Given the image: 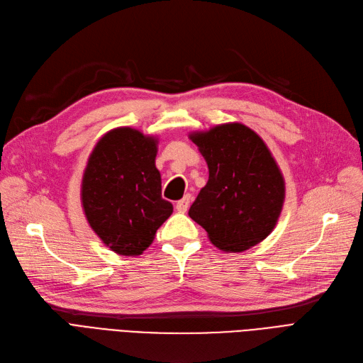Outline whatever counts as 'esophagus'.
I'll return each instance as SVG.
<instances>
[{
	"label": "esophagus",
	"mask_w": 363,
	"mask_h": 363,
	"mask_svg": "<svg viewBox=\"0 0 363 363\" xmlns=\"http://www.w3.org/2000/svg\"><path fill=\"white\" fill-rule=\"evenodd\" d=\"M190 202H191V197L190 196H184L181 200H178L177 205H174V208H177L178 212L184 213V212H186V209H189Z\"/></svg>",
	"instance_id": "esophagus-1"
}]
</instances>
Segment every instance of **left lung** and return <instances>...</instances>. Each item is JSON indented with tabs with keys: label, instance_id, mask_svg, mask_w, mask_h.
I'll return each instance as SVG.
<instances>
[{
	"label": "left lung",
	"instance_id": "obj_1",
	"mask_svg": "<svg viewBox=\"0 0 363 363\" xmlns=\"http://www.w3.org/2000/svg\"><path fill=\"white\" fill-rule=\"evenodd\" d=\"M189 138L209 169L189 216L224 252L260 244L275 229L286 199L284 177L269 147L240 123L193 131Z\"/></svg>",
	"mask_w": 363,
	"mask_h": 363
}]
</instances>
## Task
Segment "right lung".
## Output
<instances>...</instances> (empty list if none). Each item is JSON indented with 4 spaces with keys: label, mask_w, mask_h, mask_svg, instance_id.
<instances>
[{
    "label": "right lung",
    "mask_w": 363,
    "mask_h": 363,
    "mask_svg": "<svg viewBox=\"0 0 363 363\" xmlns=\"http://www.w3.org/2000/svg\"><path fill=\"white\" fill-rule=\"evenodd\" d=\"M158 138L131 127L107 131L84 170L80 202L91 229L119 256L136 257L173 212L161 197Z\"/></svg>",
    "instance_id": "1"
}]
</instances>
